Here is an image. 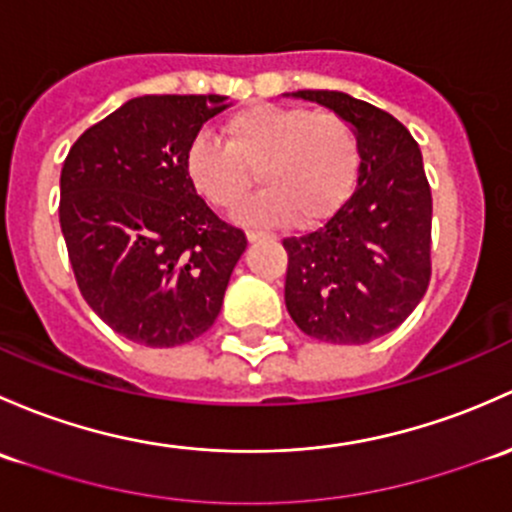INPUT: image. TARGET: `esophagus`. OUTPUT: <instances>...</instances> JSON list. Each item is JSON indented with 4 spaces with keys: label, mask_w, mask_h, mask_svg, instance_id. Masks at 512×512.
<instances>
[{
    "label": "esophagus",
    "mask_w": 512,
    "mask_h": 512,
    "mask_svg": "<svg viewBox=\"0 0 512 512\" xmlns=\"http://www.w3.org/2000/svg\"><path fill=\"white\" fill-rule=\"evenodd\" d=\"M246 239H249L251 244H256V241H261V239H273V236L263 234V231H246Z\"/></svg>",
    "instance_id": "34e87169"
}]
</instances>
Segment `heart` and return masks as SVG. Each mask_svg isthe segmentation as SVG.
I'll return each mask as SVG.
<instances>
[{"instance_id": "b5f03b06", "label": "heart", "mask_w": 512, "mask_h": 512, "mask_svg": "<svg viewBox=\"0 0 512 512\" xmlns=\"http://www.w3.org/2000/svg\"><path fill=\"white\" fill-rule=\"evenodd\" d=\"M212 135H194L184 172L194 192L217 209H231L251 187L261 192L236 212L244 224L313 226L330 219L357 182L360 140L342 115L303 105L258 103L231 115Z\"/></svg>"}]
</instances>
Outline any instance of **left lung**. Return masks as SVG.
Returning <instances> with one entry per match:
<instances>
[{
  "label": "left lung",
  "instance_id": "left-lung-1",
  "mask_svg": "<svg viewBox=\"0 0 512 512\" xmlns=\"http://www.w3.org/2000/svg\"><path fill=\"white\" fill-rule=\"evenodd\" d=\"M342 115L360 140L352 197L328 224L286 239V308L305 335L365 345L397 330L431 278V189L421 150L394 115L342 91H295Z\"/></svg>",
  "mask_w": 512,
  "mask_h": 512
}]
</instances>
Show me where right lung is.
<instances>
[{"label":"right lung","mask_w":512,"mask_h":512,"mask_svg":"<svg viewBox=\"0 0 512 512\" xmlns=\"http://www.w3.org/2000/svg\"><path fill=\"white\" fill-rule=\"evenodd\" d=\"M226 96H142L88 128L61 170V231L83 298L118 335L175 347L217 320L246 236L189 184L184 150Z\"/></svg>","instance_id":"obj_1"}]
</instances>
